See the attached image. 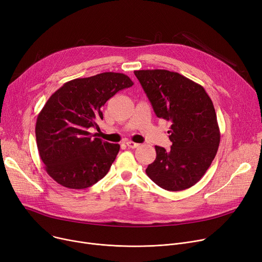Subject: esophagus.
Here are the masks:
<instances>
[{
	"instance_id": "obj_1",
	"label": "esophagus",
	"mask_w": 262,
	"mask_h": 262,
	"mask_svg": "<svg viewBox=\"0 0 262 262\" xmlns=\"http://www.w3.org/2000/svg\"><path fill=\"white\" fill-rule=\"evenodd\" d=\"M126 145L130 148H136V147L139 146V143H136V142H133V141H127Z\"/></svg>"
}]
</instances>
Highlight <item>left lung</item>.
<instances>
[{"mask_svg":"<svg viewBox=\"0 0 262 262\" xmlns=\"http://www.w3.org/2000/svg\"><path fill=\"white\" fill-rule=\"evenodd\" d=\"M134 73L156 116L172 123L171 148L156 145V159L145 172L162 189H188L201 180L217 152L221 136L212 101L201 85L177 72Z\"/></svg>","mask_w":262,"mask_h":262,"instance_id":"8db88e82","label":"left lung"}]
</instances>
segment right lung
<instances>
[{
  "label": "right lung",
  "instance_id": "obj_1",
  "mask_svg": "<svg viewBox=\"0 0 262 262\" xmlns=\"http://www.w3.org/2000/svg\"><path fill=\"white\" fill-rule=\"evenodd\" d=\"M133 85L125 74L104 72L68 81L50 96L35 132L40 158L55 182L69 189H85L108 173L120 145L94 138L89 129H100L101 107Z\"/></svg>",
  "mask_w": 262,
  "mask_h": 262
}]
</instances>
